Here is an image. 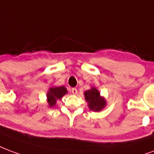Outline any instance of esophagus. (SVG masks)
<instances>
[{
	"label": "esophagus",
	"mask_w": 154,
	"mask_h": 154,
	"mask_svg": "<svg viewBox=\"0 0 154 154\" xmlns=\"http://www.w3.org/2000/svg\"><path fill=\"white\" fill-rule=\"evenodd\" d=\"M72 93L73 94H77V89H76V88L72 89Z\"/></svg>",
	"instance_id": "esophagus-1"
}]
</instances>
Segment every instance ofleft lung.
<instances>
[{
	"label": "left lung",
	"instance_id": "left-lung-1",
	"mask_svg": "<svg viewBox=\"0 0 154 154\" xmlns=\"http://www.w3.org/2000/svg\"><path fill=\"white\" fill-rule=\"evenodd\" d=\"M84 95L88 103L89 109L92 111L99 112L106 106L105 99L100 96V93L95 87H92L84 92Z\"/></svg>",
	"mask_w": 154,
	"mask_h": 154
}]
</instances>
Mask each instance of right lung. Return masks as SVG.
Segmentation results:
<instances>
[{
	"mask_svg": "<svg viewBox=\"0 0 154 154\" xmlns=\"http://www.w3.org/2000/svg\"><path fill=\"white\" fill-rule=\"evenodd\" d=\"M67 93L68 91L64 86H59V87L54 86L49 88V91L47 92V95H46L49 106L52 108L53 106L55 105L57 100H60Z\"/></svg>",
	"mask_w": 154,
	"mask_h": 154,
	"instance_id": "add662e5",
	"label": "right lung"
}]
</instances>
